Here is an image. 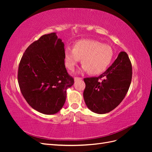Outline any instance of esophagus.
Instances as JSON below:
<instances>
[{
	"label": "esophagus",
	"mask_w": 152,
	"mask_h": 152,
	"mask_svg": "<svg viewBox=\"0 0 152 152\" xmlns=\"http://www.w3.org/2000/svg\"><path fill=\"white\" fill-rule=\"evenodd\" d=\"M82 78L81 77H75L74 78V80L75 81H77V80H81Z\"/></svg>",
	"instance_id": "obj_1"
}]
</instances>
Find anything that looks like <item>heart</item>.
Wrapping results in <instances>:
<instances>
[{
  "instance_id": "b5f03b06",
  "label": "heart",
  "mask_w": 152,
  "mask_h": 152,
  "mask_svg": "<svg viewBox=\"0 0 152 152\" xmlns=\"http://www.w3.org/2000/svg\"><path fill=\"white\" fill-rule=\"evenodd\" d=\"M113 58V50L107 44L93 40H80L73 49L66 48L64 60L66 68L73 70L82 59L83 70L91 75H97L104 72L110 65Z\"/></svg>"
}]
</instances>
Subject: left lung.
Instances as JSON below:
<instances>
[{
    "label": "left lung",
    "mask_w": 152,
    "mask_h": 152,
    "mask_svg": "<svg viewBox=\"0 0 152 152\" xmlns=\"http://www.w3.org/2000/svg\"><path fill=\"white\" fill-rule=\"evenodd\" d=\"M132 65L127 54L121 51L117 58L98 77L84 79V98L88 108L96 113L110 112L120 104L132 80Z\"/></svg>",
    "instance_id": "obj_1"
}]
</instances>
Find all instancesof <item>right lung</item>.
Instances as JSON below:
<instances>
[{
	"instance_id": "right-lung-1",
	"label": "right lung",
	"mask_w": 152,
	"mask_h": 152,
	"mask_svg": "<svg viewBox=\"0 0 152 152\" xmlns=\"http://www.w3.org/2000/svg\"><path fill=\"white\" fill-rule=\"evenodd\" d=\"M64 44L55 33L31 44L20 60L18 81L31 108L44 114L58 112L65 104L67 87L74 83L64 60Z\"/></svg>"
}]
</instances>
